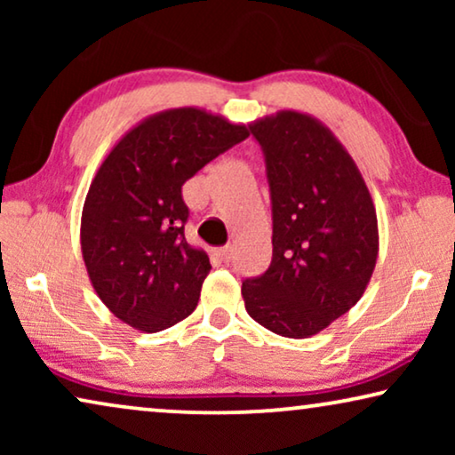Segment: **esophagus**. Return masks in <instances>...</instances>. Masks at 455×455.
I'll return each mask as SVG.
<instances>
[{
  "label": "esophagus",
  "instance_id": "obj_1",
  "mask_svg": "<svg viewBox=\"0 0 455 455\" xmlns=\"http://www.w3.org/2000/svg\"><path fill=\"white\" fill-rule=\"evenodd\" d=\"M217 254H220V259H221V260H226V263H228V260L234 257V246H232V244L221 246L220 251H217Z\"/></svg>",
  "mask_w": 455,
  "mask_h": 455
}]
</instances>
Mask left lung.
Listing matches in <instances>:
<instances>
[{"label":"left lung","mask_w":455,"mask_h":455,"mask_svg":"<svg viewBox=\"0 0 455 455\" xmlns=\"http://www.w3.org/2000/svg\"><path fill=\"white\" fill-rule=\"evenodd\" d=\"M273 204V259L242 282L246 313L283 338L316 335L369 285L379 254L375 203L331 130L296 109L259 117Z\"/></svg>","instance_id":"left-lung-1"}]
</instances>
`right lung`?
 Wrapping results in <instances>:
<instances>
[{"label":"right lung","instance_id":"obj_1","mask_svg":"<svg viewBox=\"0 0 455 455\" xmlns=\"http://www.w3.org/2000/svg\"><path fill=\"white\" fill-rule=\"evenodd\" d=\"M248 134L207 109H164L130 128L99 165L80 248L97 296L126 325L157 333L196 308L211 263L184 238L182 186Z\"/></svg>","mask_w":455,"mask_h":455}]
</instances>
